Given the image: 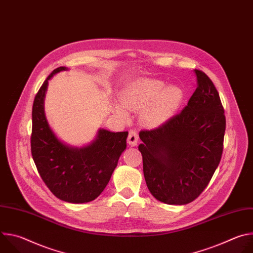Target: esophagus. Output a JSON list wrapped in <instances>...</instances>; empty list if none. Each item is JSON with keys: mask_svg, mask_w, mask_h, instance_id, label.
Returning <instances> with one entry per match:
<instances>
[{"mask_svg": "<svg viewBox=\"0 0 253 253\" xmlns=\"http://www.w3.org/2000/svg\"><path fill=\"white\" fill-rule=\"evenodd\" d=\"M127 142L129 143V145H131V146L136 145L137 142H138V133L135 130H130L129 131Z\"/></svg>", "mask_w": 253, "mask_h": 253, "instance_id": "esophagus-1", "label": "esophagus"}]
</instances>
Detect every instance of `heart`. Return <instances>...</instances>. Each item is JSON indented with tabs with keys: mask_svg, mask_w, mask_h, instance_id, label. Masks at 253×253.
<instances>
[{
	"mask_svg": "<svg viewBox=\"0 0 253 253\" xmlns=\"http://www.w3.org/2000/svg\"><path fill=\"white\" fill-rule=\"evenodd\" d=\"M121 103L114 104V112L122 117L129 116L128 109L138 110L148 107L143 121L149 126L165 123L178 109L183 100V91L177 86H168L163 81L140 78L128 83L120 93Z\"/></svg>",
	"mask_w": 253,
	"mask_h": 253,
	"instance_id": "b5f03b06",
	"label": "heart"
}]
</instances>
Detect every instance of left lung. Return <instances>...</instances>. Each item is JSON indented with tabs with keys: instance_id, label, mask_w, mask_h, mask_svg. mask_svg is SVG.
Wrapping results in <instances>:
<instances>
[{
	"instance_id": "1",
	"label": "left lung",
	"mask_w": 253,
	"mask_h": 253,
	"mask_svg": "<svg viewBox=\"0 0 253 253\" xmlns=\"http://www.w3.org/2000/svg\"><path fill=\"white\" fill-rule=\"evenodd\" d=\"M194 72L197 88L184 109L158 128L139 133L147 187L166 204L183 205L196 199L223 151L226 120L219 94L204 72Z\"/></svg>"
}]
</instances>
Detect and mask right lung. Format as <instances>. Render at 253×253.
I'll list each match as a JSON object with an SVG mask.
<instances>
[{
	"mask_svg": "<svg viewBox=\"0 0 253 253\" xmlns=\"http://www.w3.org/2000/svg\"><path fill=\"white\" fill-rule=\"evenodd\" d=\"M66 67L55 69L36 94L32 109L31 152L47 187L59 199L86 203L96 199L107 186L126 149L128 132L98 131L96 139L82 148L61 142L46 119L44 99L48 81Z\"/></svg>",
	"mask_w": 253,
	"mask_h": 253,
	"instance_id": "add662e5",
	"label": "right lung"
}]
</instances>
